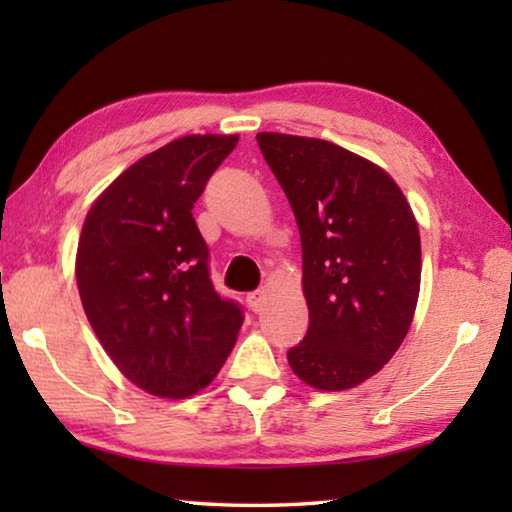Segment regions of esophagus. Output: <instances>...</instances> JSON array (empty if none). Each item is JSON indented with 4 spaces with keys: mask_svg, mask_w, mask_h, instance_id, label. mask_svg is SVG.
<instances>
[{
    "mask_svg": "<svg viewBox=\"0 0 512 512\" xmlns=\"http://www.w3.org/2000/svg\"><path fill=\"white\" fill-rule=\"evenodd\" d=\"M264 302H266V291L264 289H257L253 293H248V305L253 311H262Z\"/></svg>",
    "mask_w": 512,
    "mask_h": 512,
    "instance_id": "34e87169",
    "label": "esophagus"
}]
</instances>
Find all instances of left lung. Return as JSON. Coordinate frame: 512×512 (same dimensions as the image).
Returning <instances> with one entry per match:
<instances>
[{
	"mask_svg": "<svg viewBox=\"0 0 512 512\" xmlns=\"http://www.w3.org/2000/svg\"><path fill=\"white\" fill-rule=\"evenodd\" d=\"M296 214L307 336L289 366L318 391H348L400 348L418 305L420 232L388 173L314 137L259 133Z\"/></svg>",
	"mask_w": 512,
	"mask_h": 512,
	"instance_id": "left-lung-1",
	"label": "left lung"
}]
</instances>
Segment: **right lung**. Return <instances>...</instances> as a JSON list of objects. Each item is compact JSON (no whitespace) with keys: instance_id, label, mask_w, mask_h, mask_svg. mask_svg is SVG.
<instances>
[{"instance_id":"obj_1","label":"right lung","mask_w":512,"mask_h":512,"mask_svg":"<svg viewBox=\"0 0 512 512\" xmlns=\"http://www.w3.org/2000/svg\"><path fill=\"white\" fill-rule=\"evenodd\" d=\"M237 135H187L131 164L85 216L76 284L112 363L146 393L183 400L235 348L244 311L210 280L194 203Z\"/></svg>"}]
</instances>
